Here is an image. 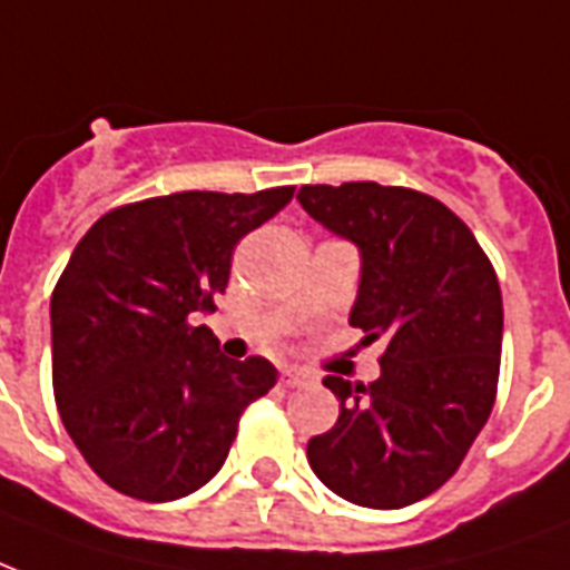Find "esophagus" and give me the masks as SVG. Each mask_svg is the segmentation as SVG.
Here are the masks:
<instances>
[{
	"label": "esophagus",
	"mask_w": 570,
	"mask_h": 570,
	"mask_svg": "<svg viewBox=\"0 0 570 570\" xmlns=\"http://www.w3.org/2000/svg\"><path fill=\"white\" fill-rule=\"evenodd\" d=\"M304 382H307V376H304V373L289 371V367H286V371H281V389H298V385H304Z\"/></svg>",
	"instance_id": "1"
}]
</instances>
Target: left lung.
<instances>
[{
  "label": "left lung",
  "instance_id": "obj_1",
  "mask_svg": "<svg viewBox=\"0 0 570 570\" xmlns=\"http://www.w3.org/2000/svg\"><path fill=\"white\" fill-rule=\"evenodd\" d=\"M298 203L362 250L350 325L385 346L371 385L325 376L341 415L307 442V463L346 502L412 505L458 472L497 401V272L472 229L421 190L304 185Z\"/></svg>",
  "mask_w": 570,
  "mask_h": 570
}]
</instances>
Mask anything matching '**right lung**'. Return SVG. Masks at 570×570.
<instances>
[{
	"instance_id": "obj_1",
	"label": "right lung",
	"mask_w": 570,
	"mask_h": 570,
	"mask_svg": "<svg viewBox=\"0 0 570 570\" xmlns=\"http://www.w3.org/2000/svg\"><path fill=\"white\" fill-rule=\"evenodd\" d=\"M181 190L101 215L50 298L53 394L104 484L173 502L217 475L242 412L277 382L263 355L233 362L199 314L227 289L233 250L293 199Z\"/></svg>"
}]
</instances>
